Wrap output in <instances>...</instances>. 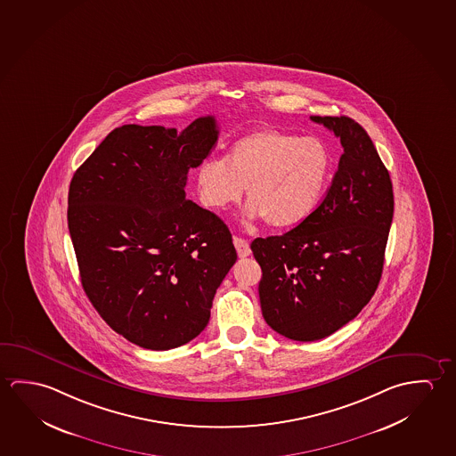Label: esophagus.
Here are the masks:
<instances>
[{
	"instance_id": "obj_1",
	"label": "esophagus",
	"mask_w": 456,
	"mask_h": 456,
	"mask_svg": "<svg viewBox=\"0 0 456 456\" xmlns=\"http://www.w3.org/2000/svg\"><path fill=\"white\" fill-rule=\"evenodd\" d=\"M233 245H235L239 257H248L251 254V248H249V243H248L247 240L235 237L233 239Z\"/></svg>"
}]
</instances>
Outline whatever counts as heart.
Returning a JSON list of instances; mask_svg holds the SVG:
<instances>
[{"label":"heart","instance_id":"1","mask_svg":"<svg viewBox=\"0 0 456 456\" xmlns=\"http://www.w3.org/2000/svg\"><path fill=\"white\" fill-rule=\"evenodd\" d=\"M330 152L318 138L256 130L233 142L224 159L208 157L197 168L203 205L221 211L247 187V215L270 227H291L314 213L330 175Z\"/></svg>","mask_w":456,"mask_h":456}]
</instances>
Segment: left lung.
Wrapping results in <instances>:
<instances>
[{
  "label": "left lung",
  "instance_id": "1",
  "mask_svg": "<svg viewBox=\"0 0 456 456\" xmlns=\"http://www.w3.org/2000/svg\"><path fill=\"white\" fill-rule=\"evenodd\" d=\"M310 119L344 146L326 197L291 231L251 243L262 316L299 342L334 334L372 299L395 211L388 170L366 130L346 116Z\"/></svg>",
  "mask_w": 456,
  "mask_h": 456
}]
</instances>
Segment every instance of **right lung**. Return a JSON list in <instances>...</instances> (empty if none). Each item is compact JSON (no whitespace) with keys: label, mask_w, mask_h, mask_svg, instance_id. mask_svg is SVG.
Returning <instances> with one entry per match:
<instances>
[{"label":"right lung","mask_w":456,"mask_h":456,"mask_svg":"<svg viewBox=\"0 0 456 456\" xmlns=\"http://www.w3.org/2000/svg\"><path fill=\"white\" fill-rule=\"evenodd\" d=\"M217 134L213 116L183 132L114 128L69 184L68 229L84 291L112 330L142 348L170 350L199 336L237 261L227 225L184 192Z\"/></svg>","instance_id":"obj_1"}]
</instances>
